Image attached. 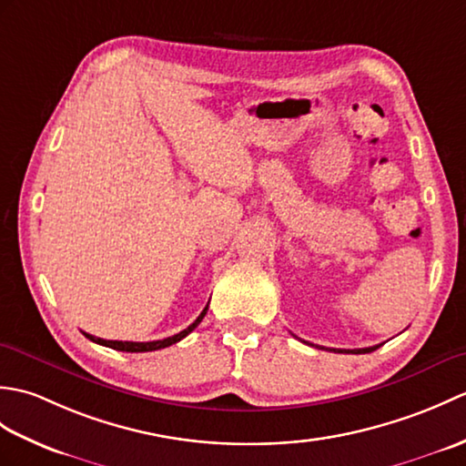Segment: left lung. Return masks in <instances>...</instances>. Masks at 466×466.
Segmentation results:
<instances>
[{
    "mask_svg": "<svg viewBox=\"0 0 466 466\" xmlns=\"http://www.w3.org/2000/svg\"><path fill=\"white\" fill-rule=\"evenodd\" d=\"M380 344H376V346H369V349H354V350H340V349H330L332 352H354V354H364V352H372V350H376L379 349ZM320 349H324V346H320Z\"/></svg>",
    "mask_w": 466,
    "mask_h": 466,
    "instance_id": "8db88e82",
    "label": "left lung"
}]
</instances>
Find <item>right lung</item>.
Instances as JSON below:
<instances>
[{
	"mask_svg": "<svg viewBox=\"0 0 466 466\" xmlns=\"http://www.w3.org/2000/svg\"><path fill=\"white\" fill-rule=\"evenodd\" d=\"M206 310H208V304H206V309L202 310V314L198 316V319L187 326L186 330H182V332H177V334H174V336H167V339H164V340H152V342H122V340H104V339H97V336H92V334H87V332H84L86 334V339H90L92 342H97V344H102V346H107V349H114V350H122V352H150V350H160V349H166V346H172V344H176V342H180L182 339H186L187 334H190L198 324L202 322V319L206 316Z\"/></svg>",
	"mask_w": 466,
	"mask_h": 466,
	"instance_id": "add662e5",
	"label": "right lung"
}]
</instances>
